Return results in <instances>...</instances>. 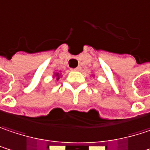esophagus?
<instances>
[{
    "instance_id": "34e87169",
    "label": "esophagus",
    "mask_w": 150,
    "mask_h": 150,
    "mask_svg": "<svg viewBox=\"0 0 150 150\" xmlns=\"http://www.w3.org/2000/svg\"><path fill=\"white\" fill-rule=\"evenodd\" d=\"M81 67L78 66V67H76V68H75V69H72V70H73V71H80V70H81Z\"/></svg>"
}]
</instances>
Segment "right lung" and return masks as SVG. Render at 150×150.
<instances>
[{"instance_id":"obj_1","label":"right lung","mask_w":150,"mask_h":150,"mask_svg":"<svg viewBox=\"0 0 150 150\" xmlns=\"http://www.w3.org/2000/svg\"><path fill=\"white\" fill-rule=\"evenodd\" d=\"M55 76L57 77V80L59 79V74H58V73H55Z\"/></svg>"}]
</instances>
